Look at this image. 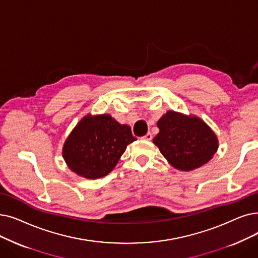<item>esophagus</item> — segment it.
<instances>
[{
  "instance_id": "1",
  "label": "esophagus",
  "mask_w": 258,
  "mask_h": 258,
  "mask_svg": "<svg viewBox=\"0 0 258 258\" xmlns=\"http://www.w3.org/2000/svg\"><path fill=\"white\" fill-rule=\"evenodd\" d=\"M152 138H153V136H152V134H151V133H148L147 135L143 136V139H144V140H148V141L152 140Z\"/></svg>"
}]
</instances>
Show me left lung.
I'll return each mask as SVG.
<instances>
[{
    "label": "left lung",
    "mask_w": 258,
    "mask_h": 258,
    "mask_svg": "<svg viewBox=\"0 0 258 258\" xmlns=\"http://www.w3.org/2000/svg\"><path fill=\"white\" fill-rule=\"evenodd\" d=\"M153 139L160 153L179 171H193L212 159L218 149L217 137L198 117L169 110L157 122Z\"/></svg>",
    "instance_id": "left-lung-1"
}]
</instances>
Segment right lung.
Wrapping results in <instances>:
<instances>
[{
	"label": "right lung",
	"mask_w": 258,
	"mask_h": 258,
	"mask_svg": "<svg viewBox=\"0 0 258 258\" xmlns=\"http://www.w3.org/2000/svg\"><path fill=\"white\" fill-rule=\"evenodd\" d=\"M135 140L131 127L110 115H87L66 139L62 154L73 172L97 179L113 171L127 145Z\"/></svg>",
	"instance_id": "right-lung-1"
}]
</instances>
